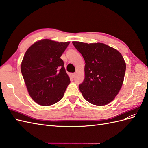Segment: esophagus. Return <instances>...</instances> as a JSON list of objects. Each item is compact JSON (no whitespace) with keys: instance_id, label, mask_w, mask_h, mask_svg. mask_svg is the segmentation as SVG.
<instances>
[{"instance_id":"obj_1","label":"esophagus","mask_w":148,"mask_h":148,"mask_svg":"<svg viewBox=\"0 0 148 148\" xmlns=\"http://www.w3.org/2000/svg\"><path fill=\"white\" fill-rule=\"evenodd\" d=\"M71 77H72V78H75L76 74H75V73H71Z\"/></svg>"}]
</instances>
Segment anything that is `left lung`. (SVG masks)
<instances>
[{"instance_id":"8db88e82","label":"left lung","mask_w":148,"mask_h":148,"mask_svg":"<svg viewBox=\"0 0 148 148\" xmlns=\"http://www.w3.org/2000/svg\"><path fill=\"white\" fill-rule=\"evenodd\" d=\"M85 61L84 79L79 91L88 102L105 106L118 95L124 80L126 63L117 49L104 43L73 41Z\"/></svg>"}]
</instances>
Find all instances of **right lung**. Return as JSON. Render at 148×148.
I'll return each mask as SVG.
<instances>
[{"instance_id": "obj_1", "label": "right lung", "mask_w": 148, "mask_h": 148, "mask_svg": "<svg viewBox=\"0 0 148 148\" xmlns=\"http://www.w3.org/2000/svg\"><path fill=\"white\" fill-rule=\"evenodd\" d=\"M69 44L44 39L26 51L21 71L29 95L37 104L51 106L63 97L70 80L60 57Z\"/></svg>"}]
</instances>
